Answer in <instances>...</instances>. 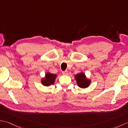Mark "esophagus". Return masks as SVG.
<instances>
[{"mask_svg": "<svg viewBox=\"0 0 128 128\" xmlns=\"http://www.w3.org/2000/svg\"><path fill=\"white\" fill-rule=\"evenodd\" d=\"M62 74H63L64 75H68V71H63V72H62Z\"/></svg>", "mask_w": 128, "mask_h": 128, "instance_id": "1", "label": "esophagus"}]
</instances>
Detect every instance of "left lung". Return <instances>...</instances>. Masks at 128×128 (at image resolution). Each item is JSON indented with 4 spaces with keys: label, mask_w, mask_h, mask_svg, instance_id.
<instances>
[{
    "label": "left lung",
    "mask_w": 128,
    "mask_h": 128,
    "mask_svg": "<svg viewBox=\"0 0 128 128\" xmlns=\"http://www.w3.org/2000/svg\"><path fill=\"white\" fill-rule=\"evenodd\" d=\"M75 78L78 87L82 88H86L90 85L91 81L86 78L84 72H80L75 76Z\"/></svg>",
    "instance_id": "1"
}]
</instances>
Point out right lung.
Instances as JSON below:
<instances>
[{"instance_id":"right-lung-1","label":"right lung","mask_w":128,"mask_h":128,"mask_svg":"<svg viewBox=\"0 0 128 128\" xmlns=\"http://www.w3.org/2000/svg\"><path fill=\"white\" fill-rule=\"evenodd\" d=\"M57 78L56 74H52L50 72L46 74L44 78L41 80V84L44 86H49L54 83L55 80Z\"/></svg>"}]
</instances>
